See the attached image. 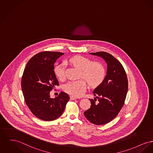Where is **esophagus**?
Returning <instances> with one entry per match:
<instances>
[{
  "label": "esophagus",
  "mask_w": 153,
  "mask_h": 153,
  "mask_svg": "<svg viewBox=\"0 0 153 153\" xmlns=\"http://www.w3.org/2000/svg\"><path fill=\"white\" fill-rule=\"evenodd\" d=\"M70 99L71 100H76V99H77V98L75 97H73V96H71Z\"/></svg>",
  "instance_id": "esophagus-1"
}]
</instances>
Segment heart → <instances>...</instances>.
<instances>
[{
	"mask_svg": "<svg viewBox=\"0 0 153 153\" xmlns=\"http://www.w3.org/2000/svg\"><path fill=\"white\" fill-rule=\"evenodd\" d=\"M69 61L80 69V77L85 79L91 87H97L103 81L106 72L105 68L100 62H91L88 58L79 55L72 57ZM65 63H60L55 67V74L60 80H64L65 79ZM85 81L80 79L69 81L64 85L63 90L72 96L79 97L86 90L87 83Z\"/></svg>",
	"mask_w": 153,
	"mask_h": 153,
	"instance_id": "1",
	"label": "heart"
}]
</instances>
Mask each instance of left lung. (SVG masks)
Segmentation results:
<instances>
[{"mask_svg": "<svg viewBox=\"0 0 153 153\" xmlns=\"http://www.w3.org/2000/svg\"><path fill=\"white\" fill-rule=\"evenodd\" d=\"M102 57L108 65L107 74L93 92L96 98L89 99L91 107L84 112V116L95 125L106 124L118 115L123 108L128 88L125 69L116 58L106 52L90 53Z\"/></svg>", "mask_w": 153, "mask_h": 153, "instance_id": "obj_1", "label": "left lung"}]
</instances>
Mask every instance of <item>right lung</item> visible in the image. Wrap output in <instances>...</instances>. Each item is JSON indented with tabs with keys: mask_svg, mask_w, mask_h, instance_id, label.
I'll use <instances>...</instances> for the list:
<instances>
[{
	"mask_svg": "<svg viewBox=\"0 0 153 153\" xmlns=\"http://www.w3.org/2000/svg\"><path fill=\"white\" fill-rule=\"evenodd\" d=\"M63 54L55 51L36 54L29 59L23 73L21 88L25 101L31 112L42 120L50 121L60 117L70 99L63 92L55 98L50 94L59 85L54 63Z\"/></svg>",
	"mask_w": 153,
	"mask_h": 153,
	"instance_id": "right-lung-1",
	"label": "right lung"
}]
</instances>
